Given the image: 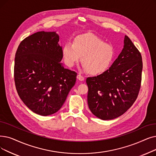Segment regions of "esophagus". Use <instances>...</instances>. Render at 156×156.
<instances>
[{"mask_svg":"<svg viewBox=\"0 0 156 156\" xmlns=\"http://www.w3.org/2000/svg\"><path fill=\"white\" fill-rule=\"evenodd\" d=\"M77 78H78L79 80H80V81H83V80H84V79H85V78L82 75V74H80V73L78 74Z\"/></svg>","mask_w":156,"mask_h":156,"instance_id":"esophagus-1","label":"esophagus"}]
</instances>
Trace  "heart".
I'll return each instance as SVG.
<instances>
[{
	"mask_svg": "<svg viewBox=\"0 0 156 156\" xmlns=\"http://www.w3.org/2000/svg\"><path fill=\"white\" fill-rule=\"evenodd\" d=\"M65 64L73 67L81 57L83 67L92 75H99L110 68L114 58L113 46L92 33L76 36L67 41L62 50Z\"/></svg>",
	"mask_w": 156,
	"mask_h": 156,
	"instance_id": "obj_1",
	"label": "heart"
}]
</instances>
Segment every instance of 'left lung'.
I'll return each mask as SVG.
<instances>
[{"label": "left lung", "instance_id": "obj_1", "mask_svg": "<svg viewBox=\"0 0 156 156\" xmlns=\"http://www.w3.org/2000/svg\"><path fill=\"white\" fill-rule=\"evenodd\" d=\"M142 68L140 52L125 36L124 48L110 69L86 80L88 105L94 115L111 120L124 113L138 97Z\"/></svg>", "mask_w": 156, "mask_h": 156}]
</instances>
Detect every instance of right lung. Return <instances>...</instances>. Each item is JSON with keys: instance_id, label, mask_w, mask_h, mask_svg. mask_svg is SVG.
I'll return each instance as SVG.
<instances>
[{"instance_id": "right-lung-1", "label": "right lung", "mask_w": 156, "mask_h": 156, "mask_svg": "<svg viewBox=\"0 0 156 156\" xmlns=\"http://www.w3.org/2000/svg\"><path fill=\"white\" fill-rule=\"evenodd\" d=\"M55 32L25 38L15 54L14 79L18 96L30 110L47 116L58 111L76 82L77 73L60 62L62 47Z\"/></svg>"}]
</instances>
